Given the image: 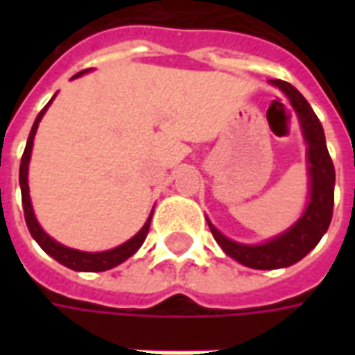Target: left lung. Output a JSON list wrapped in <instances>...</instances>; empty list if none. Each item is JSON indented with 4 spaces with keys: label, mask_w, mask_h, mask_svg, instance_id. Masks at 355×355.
Returning <instances> with one entry per match:
<instances>
[{
    "label": "left lung",
    "mask_w": 355,
    "mask_h": 355,
    "mask_svg": "<svg viewBox=\"0 0 355 355\" xmlns=\"http://www.w3.org/2000/svg\"><path fill=\"white\" fill-rule=\"evenodd\" d=\"M270 83L282 89L289 96L302 125V132L308 144V163H310L308 207L293 228L264 245H241L230 241L209 223L211 234L215 236L216 243L223 247L224 253L241 262L243 266L257 268V270L285 268L304 259L327 232L333 218V203H335V167L329 155L320 119L313 114L308 101L291 83L282 80H270Z\"/></svg>",
    "instance_id": "1"
}]
</instances>
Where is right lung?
I'll return each instance as SVG.
<instances>
[{
	"mask_svg": "<svg viewBox=\"0 0 355 355\" xmlns=\"http://www.w3.org/2000/svg\"><path fill=\"white\" fill-rule=\"evenodd\" d=\"M83 72L76 73L73 78H78ZM51 104V102H49ZM49 104L37 114L34 125H32V131H30V137H28L26 148H24V154H22V159H20V192H22V207H24V218H26L28 230L32 234V238L40 243L43 251L47 254H51L55 261H58L60 264H64L66 268L70 270H78V272H104V270H110V268L121 264L123 261H127L131 254H135L139 251V247L144 243V239L148 236V230H150V220H152V215L148 216L146 224L142 226V230L131 238L129 241H125L123 245L116 247L112 251H104V253H83V251H76V249H68V247L60 245L55 239H51L45 232L42 230V226L37 224L34 216V209H32V203H30V196H28V163H30V154H32V144H34V135L37 131V125L42 121L45 110L49 108Z\"/></svg>",
	"mask_w": 355,
	"mask_h": 355,
	"instance_id": "add662e5",
	"label": "right lung"
}]
</instances>
